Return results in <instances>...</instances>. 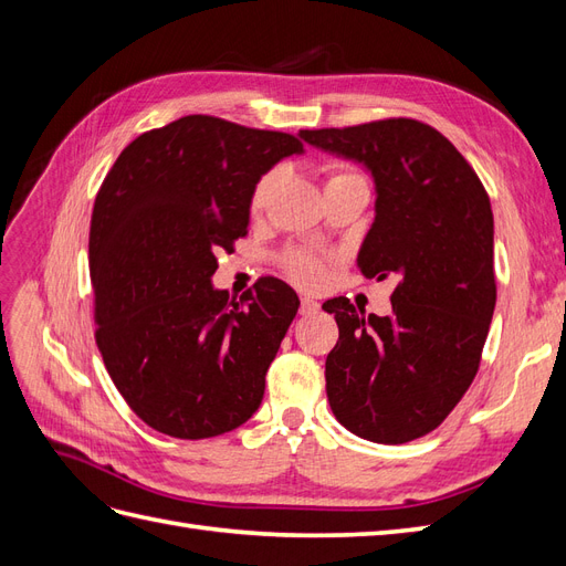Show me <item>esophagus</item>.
Masks as SVG:
<instances>
[{
    "label": "esophagus",
    "mask_w": 566,
    "mask_h": 566,
    "mask_svg": "<svg viewBox=\"0 0 566 566\" xmlns=\"http://www.w3.org/2000/svg\"><path fill=\"white\" fill-rule=\"evenodd\" d=\"M318 310H321V304H318L314 297H302V304H300V314H302V316L316 314Z\"/></svg>",
    "instance_id": "esophagus-1"
}]
</instances>
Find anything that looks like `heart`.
I'll list each match as a JSON object with an SVG mask.
<instances>
[{
	"label": "heart",
	"instance_id": "obj_1",
	"mask_svg": "<svg viewBox=\"0 0 566 566\" xmlns=\"http://www.w3.org/2000/svg\"><path fill=\"white\" fill-rule=\"evenodd\" d=\"M279 177H281L279 169H271V172H266L260 181H256L254 191H252V198H250L252 210H262L264 208V205L271 198V193H273V188H276V184H279ZM342 177H354V172H349V169L335 167L333 172H331L328 181L342 179ZM287 271H290V276H293L302 285H318L321 279H323V264L312 254H295L293 260L287 262Z\"/></svg>",
	"mask_w": 566,
	"mask_h": 566
}]
</instances>
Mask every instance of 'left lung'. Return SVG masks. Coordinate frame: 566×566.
<instances>
[{"instance_id":"1","label":"left lung","mask_w":566,"mask_h":566,"mask_svg":"<svg viewBox=\"0 0 566 566\" xmlns=\"http://www.w3.org/2000/svg\"><path fill=\"white\" fill-rule=\"evenodd\" d=\"M300 139L370 175L375 219L356 264L366 279H397L389 316L347 297L323 304L339 328L325 358L328 403L356 437L413 441L451 413L482 358L495 310L489 196L447 136L418 119Z\"/></svg>"}]
</instances>
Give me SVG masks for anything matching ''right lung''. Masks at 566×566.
Returning a JSON list of instances; mask_svg holds the SVG:
<instances>
[{"label":"right lung","mask_w":566,"mask_h":566,"mask_svg":"<svg viewBox=\"0 0 566 566\" xmlns=\"http://www.w3.org/2000/svg\"><path fill=\"white\" fill-rule=\"evenodd\" d=\"M283 132L186 115L119 153L90 231L96 345L148 427L208 439L254 416L300 297L279 279L229 304L217 252L250 227V198L273 165L302 156Z\"/></svg>","instance_id":"right-lung-1"}]
</instances>
